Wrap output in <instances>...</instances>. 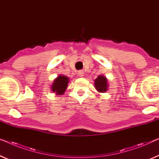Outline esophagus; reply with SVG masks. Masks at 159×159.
<instances>
[{"instance_id":"obj_1","label":"esophagus","mask_w":159,"mask_h":159,"mask_svg":"<svg viewBox=\"0 0 159 159\" xmlns=\"http://www.w3.org/2000/svg\"><path fill=\"white\" fill-rule=\"evenodd\" d=\"M84 71H83V70H79V75L80 77H83L84 76Z\"/></svg>"}]
</instances>
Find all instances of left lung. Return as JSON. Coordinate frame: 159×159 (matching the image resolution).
Instances as JSON below:
<instances>
[{"mask_svg":"<svg viewBox=\"0 0 159 159\" xmlns=\"http://www.w3.org/2000/svg\"><path fill=\"white\" fill-rule=\"evenodd\" d=\"M95 88L97 91L101 93H105L108 89L107 79L103 75H98L96 79H95Z\"/></svg>","mask_w":159,"mask_h":159,"instance_id":"left-lung-1","label":"left lung"}]
</instances>
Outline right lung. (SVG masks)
Segmentation results:
<instances>
[{
  "label": "right lung",
  "mask_w": 159,
  "mask_h": 159,
  "mask_svg": "<svg viewBox=\"0 0 159 159\" xmlns=\"http://www.w3.org/2000/svg\"><path fill=\"white\" fill-rule=\"evenodd\" d=\"M68 80L69 79L65 75H58L52 84V91L55 92L56 95H63L67 89Z\"/></svg>",
  "instance_id": "1"
}]
</instances>
